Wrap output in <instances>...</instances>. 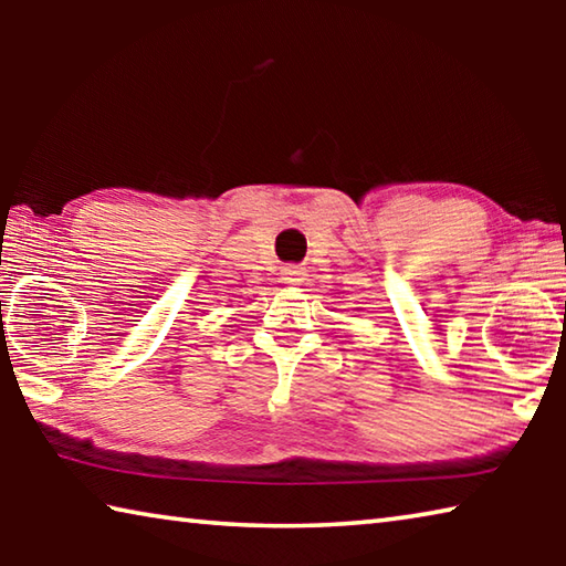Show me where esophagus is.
I'll use <instances>...</instances> for the list:
<instances>
[{"label": "esophagus", "instance_id": "obj_1", "mask_svg": "<svg viewBox=\"0 0 566 566\" xmlns=\"http://www.w3.org/2000/svg\"><path fill=\"white\" fill-rule=\"evenodd\" d=\"M282 282L284 284H300L302 282V270H300V266H284V270H282Z\"/></svg>", "mask_w": 566, "mask_h": 566}]
</instances>
